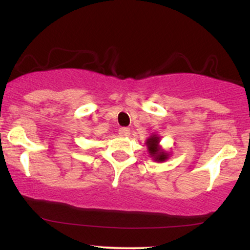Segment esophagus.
I'll return each instance as SVG.
<instances>
[{"label":"esophagus","mask_w":250,"mask_h":250,"mask_svg":"<svg viewBox=\"0 0 250 250\" xmlns=\"http://www.w3.org/2000/svg\"><path fill=\"white\" fill-rule=\"evenodd\" d=\"M119 134L121 135V136H129V134H130V129L127 127H121L119 129Z\"/></svg>","instance_id":"34e87169"}]
</instances>
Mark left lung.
Listing matches in <instances>:
<instances>
[{
	"label": "left lung",
	"instance_id": "8db88e82",
	"mask_svg": "<svg viewBox=\"0 0 250 250\" xmlns=\"http://www.w3.org/2000/svg\"><path fill=\"white\" fill-rule=\"evenodd\" d=\"M157 145H159V137H157L156 135H154V136H151L150 139H148L147 147H148L149 154L154 157L155 161H159V162L165 161V160H167L168 155L163 153Z\"/></svg>",
	"mask_w": 250,
	"mask_h": 250
}]
</instances>
